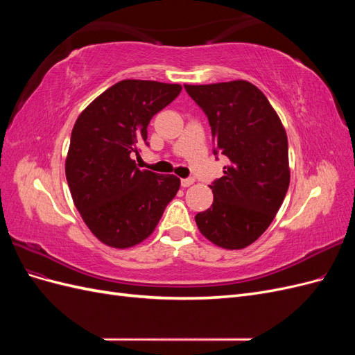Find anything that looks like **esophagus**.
I'll list each match as a JSON object with an SVG mask.
<instances>
[{"label": "esophagus", "instance_id": "esophagus-1", "mask_svg": "<svg viewBox=\"0 0 355 355\" xmlns=\"http://www.w3.org/2000/svg\"><path fill=\"white\" fill-rule=\"evenodd\" d=\"M196 182V179H192V178H187V179H182L180 180V185L184 187V188H188V187H191L192 184H194Z\"/></svg>", "mask_w": 355, "mask_h": 355}]
</instances>
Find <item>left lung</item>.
I'll return each instance as SVG.
<instances>
[{
    "mask_svg": "<svg viewBox=\"0 0 355 355\" xmlns=\"http://www.w3.org/2000/svg\"><path fill=\"white\" fill-rule=\"evenodd\" d=\"M209 118L214 155L228 157L213 182V204L196 216L200 232L228 250L250 245L270 227L290 184L287 135L266 96L249 81L189 85Z\"/></svg>",
    "mask_w": 355,
    "mask_h": 355,
    "instance_id": "left-lung-1",
    "label": "left lung"
}]
</instances>
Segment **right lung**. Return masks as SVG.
<instances>
[{"label": "right lung", "instance_id": "1", "mask_svg": "<svg viewBox=\"0 0 355 355\" xmlns=\"http://www.w3.org/2000/svg\"><path fill=\"white\" fill-rule=\"evenodd\" d=\"M180 90L179 84L123 80L75 121L67 180L84 223L106 245L127 249L146 240L178 194L179 178L137 168L132 157L146 144L151 118Z\"/></svg>", "mask_w": 355, "mask_h": 355}]
</instances>
